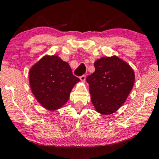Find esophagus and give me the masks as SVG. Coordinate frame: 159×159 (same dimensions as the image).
I'll use <instances>...</instances> for the list:
<instances>
[{
	"instance_id": "obj_1",
	"label": "esophagus",
	"mask_w": 159,
	"mask_h": 159,
	"mask_svg": "<svg viewBox=\"0 0 159 159\" xmlns=\"http://www.w3.org/2000/svg\"><path fill=\"white\" fill-rule=\"evenodd\" d=\"M85 78H86L85 75H82L81 77H80V79L82 82H84V80H85Z\"/></svg>"
}]
</instances>
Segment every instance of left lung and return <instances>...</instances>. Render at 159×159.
<instances>
[{"mask_svg": "<svg viewBox=\"0 0 159 159\" xmlns=\"http://www.w3.org/2000/svg\"><path fill=\"white\" fill-rule=\"evenodd\" d=\"M95 71L87 77L91 101L97 112L111 114L125 103L134 82L133 69L116 56L94 63Z\"/></svg>", "mask_w": 159, "mask_h": 159, "instance_id": "left-lung-1", "label": "left lung"}]
</instances>
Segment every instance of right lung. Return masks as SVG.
<instances>
[{
	"label": "right lung",
	"instance_id": "1",
	"mask_svg": "<svg viewBox=\"0 0 159 159\" xmlns=\"http://www.w3.org/2000/svg\"><path fill=\"white\" fill-rule=\"evenodd\" d=\"M30 84L37 101L49 111L61 108L80 79L69 64L57 56H45L29 71Z\"/></svg>",
	"mask_w": 159,
	"mask_h": 159
}]
</instances>
